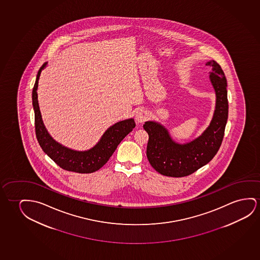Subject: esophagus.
<instances>
[{
  "label": "esophagus",
  "mask_w": 260,
  "mask_h": 260,
  "mask_svg": "<svg viewBox=\"0 0 260 260\" xmlns=\"http://www.w3.org/2000/svg\"><path fill=\"white\" fill-rule=\"evenodd\" d=\"M148 117H149V115L145 110H139L136 111V121L137 123H143L144 121L148 119Z\"/></svg>",
  "instance_id": "esophagus-1"
}]
</instances>
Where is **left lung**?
Here are the masks:
<instances>
[{
    "label": "left lung",
    "instance_id": "obj_1",
    "mask_svg": "<svg viewBox=\"0 0 260 260\" xmlns=\"http://www.w3.org/2000/svg\"><path fill=\"white\" fill-rule=\"evenodd\" d=\"M210 80L216 94V110L208 129L202 136L186 144L173 142L162 125L148 121L143 124L149 135L147 144L148 160L157 172L163 176L183 177L192 174L208 164L219 150L224 136L228 117L227 83L218 63L211 60Z\"/></svg>",
    "mask_w": 260,
    "mask_h": 260
}]
</instances>
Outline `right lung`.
<instances>
[{
    "label": "right lung",
    "mask_w": 260,
    "mask_h": 260,
    "mask_svg": "<svg viewBox=\"0 0 260 260\" xmlns=\"http://www.w3.org/2000/svg\"><path fill=\"white\" fill-rule=\"evenodd\" d=\"M46 65L44 63L37 73L36 83L32 92L34 110H35V127L37 141L42 150L54 161L56 164L67 171L89 174L95 172L106 164L117 145L128 134L136 127L134 119L121 121L110 126L103 135L99 143L87 151H76L56 143L44 127L37 101V86L41 71Z\"/></svg>",
    "instance_id": "right-lung-1"
}]
</instances>
